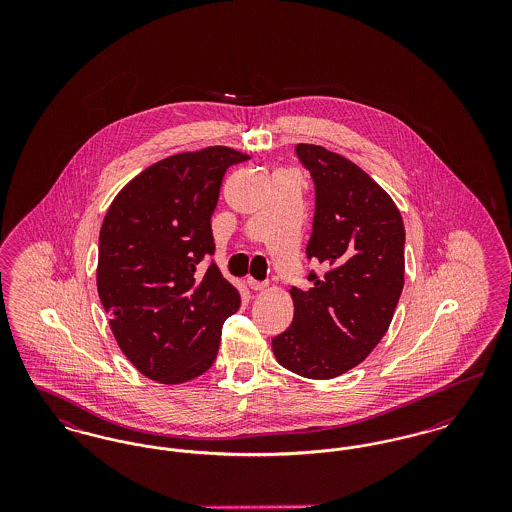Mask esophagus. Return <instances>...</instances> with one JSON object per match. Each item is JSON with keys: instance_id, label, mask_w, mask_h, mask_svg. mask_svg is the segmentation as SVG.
<instances>
[{"instance_id": "obj_1", "label": "esophagus", "mask_w": 512, "mask_h": 512, "mask_svg": "<svg viewBox=\"0 0 512 512\" xmlns=\"http://www.w3.org/2000/svg\"><path fill=\"white\" fill-rule=\"evenodd\" d=\"M253 292H263V290H267V282H257V280H253V278H247V282H245Z\"/></svg>"}]
</instances>
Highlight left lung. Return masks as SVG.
<instances>
[{
	"label": "left lung",
	"instance_id": "8db88e82",
	"mask_svg": "<svg viewBox=\"0 0 512 512\" xmlns=\"http://www.w3.org/2000/svg\"><path fill=\"white\" fill-rule=\"evenodd\" d=\"M295 153L315 180L307 257L326 272L292 288L293 322L272 338L280 365L330 380L363 363L390 328L405 284V226L397 205L355 163L313 144Z\"/></svg>",
	"mask_w": 512,
	"mask_h": 512
}]
</instances>
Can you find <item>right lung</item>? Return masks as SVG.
I'll use <instances>...</instances> for the list:
<instances>
[{"instance_id": "obj_1", "label": "right lung", "mask_w": 512, "mask_h": 512, "mask_svg": "<svg viewBox=\"0 0 512 512\" xmlns=\"http://www.w3.org/2000/svg\"><path fill=\"white\" fill-rule=\"evenodd\" d=\"M249 155L211 146L171 155L134 176L99 230L98 293L126 359L149 380L184 384L217 359L240 293L217 263L211 217L222 176Z\"/></svg>"}]
</instances>
